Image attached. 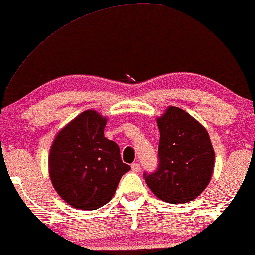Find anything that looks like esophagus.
<instances>
[{"label":"esophagus","mask_w":255,"mask_h":255,"mask_svg":"<svg viewBox=\"0 0 255 255\" xmlns=\"http://www.w3.org/2000/svg\"><path fill=\"white\" fill-rule=\"evenodd\" d=\"M131 170L134 172H139L141 171V164H138V163L131 164Z\"/></svg>","instance_id":"1"}]
</instances>
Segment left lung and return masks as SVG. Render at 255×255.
<instances>
[{
  "instance_id": "1",
  "label": "left lung",
  "mask_w": 255,
  "mask_h": 255,
  "mask_svg": "<svg viewBox=\"0 0 255 255\" xmlns=\"http://www.w3.org/2000/svg\"><path fill=\"white\" fill-rule=\"evenodd\" d=\"M157 124L159 163L155 172L143 174L146 185L165 202H189L204 191L213 174L209 135L191 114L175 106L168 107Z\"/></svg>"
}]
</instances>
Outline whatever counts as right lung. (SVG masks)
<instances>
[{"mask_svg": "<svg viewBox=\"0 0 255 255\" xmlns=\"http://www.w3.org/2000/svg\"><path fill=\"white\" fill-rule=\"evenodd\" d=\"M106 118L82 112L61 130L49 152V175L55 191L77 209L95 210L113 198L130 166L123 163L116 142L104 136Z\"/></svg>", "mask_w": 255, "mask_h": 255, "instance_id": "1", "label": "right lung"}]
</instances>
